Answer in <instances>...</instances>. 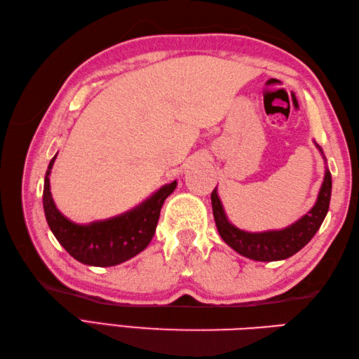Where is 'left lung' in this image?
<instances>
[{
  "instance_id": "1",
  "label": "left lung",
  "mask_w": 359,
  "mask_h": 359,
  "mask_svg": "<svg viewBox=\"0 0 359 359\" xmlns=\"http://www.w3.org/2000/svg\"><path fill=\"white\" fill-rule=\"evenodd\" d=\"M318 149L321 151L324 157L323 148L316 144ZM325 158V157H324ZM330 196H332V174L329 168L325 166L324 182L323 187L319 189L316 203L313 205L306 216H302L294 224L288 225L282 230H270L262 233H248L239 230L230 220L226 219V215L220 202L216 188L211 193V205H212V215H215L217 231L220 238L225 241L234 251L239 255L245 256L253 261L261 262H271V261H282L297 253L301 248H304L311 241V238L316 234L319 226L324 222L329 211L330 205Z\"/></svg>"
}]
</instances>
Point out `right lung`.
Returning <instances> with one entry per match:
<instances>
[{
  "label": "right lung",
  "mask_w": 359,
  "mask_h": 359,
  "mask_svg": "<svg viewBox=\"0 0 359 359\" xmlns=\"http://www.w3.org/2000/svg\"><path fill=\"white\" fill-rule=\"evenodd\" d=\"M55 158L57 156L50 160L46 171L43 207L50 231L67 253L81 264L112 266L128 261L148 247L156 233L162 205L177 187V182L163 185L147 201L123 215L79 225L65 217L53 203L49 175Z\"/></svg>",
  "instance_id": "add662e5"
}]
</instances>
